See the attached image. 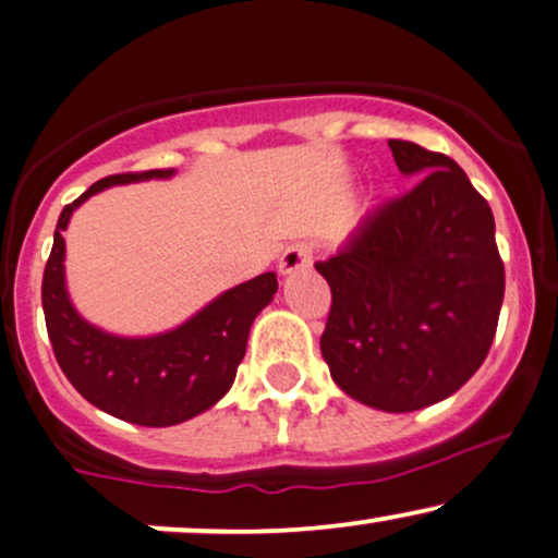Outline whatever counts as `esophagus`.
<instances>
[{"mask_svg":"<svg viewBox=\"0 0 558 558\" xmlns=\"http://www.w3.org/2000/svg\"><path fill=\"white\" fill-rule=\"evenodd\" d=\"M313 266V245L307 243H294L281 253L279 258V274H296V271H305Z\"/></svg>","mask_w":558,"mask_h":558,"instance_id":"obj_1","label":"esophagus"}]
</instances>
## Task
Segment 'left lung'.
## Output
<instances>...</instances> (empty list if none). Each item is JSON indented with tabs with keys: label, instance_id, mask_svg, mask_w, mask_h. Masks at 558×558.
I'll return each mask as SVG.
<instances>
[{
	"label": "left lung",
	"instance_id": "1",
	"mask_svg": "<svg viewBox=\"0 0 558 558\" xmlns=\"http://www.w3.org/2000/svg\"><path fill=\"white\" fill-rule=\"evenodd\" d=\"M400 199L368 213L328 262L320 351L345 395L381 412L436 404L472 379L497 330L505 269L495 217L459 163L389 141Z\"/></svg>",
	"mask_w": 558,
	"mask_h": 558
}]
</instances>
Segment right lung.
Instances as JSON below:
<instances>
[{
  "mask_svg": "<svg viewBox=\"0 0 558 558\" xmlns=\"http://www.w3.org/2000/svg\"><path fill=\"white\" fill-rule=\"evenodd\" d=\"M173 169L99 179L63 207L43 274V313L58 366L76 392L107 415L146 428H169L215 408L230 392L245 356L251 325L277 294V274H258L226 289L177 328L154 336H118L86 320L66 287L71 215L94 194L120 184L171 179Z\"/></svg>",
  "mask_w": 558,
  "mask_h": 558,
  "instance_id": "1",
  "label": "right lung"
}]
</instances>
